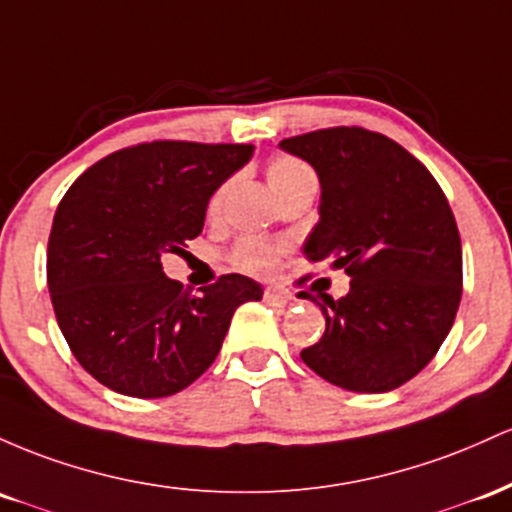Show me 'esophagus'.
<instances>
[{"mask_svg": "<svg viewBox=\"0 0 512 512\" xmlns=\"http://www.w3.org/2000/svg\"><path fill=\"white\" fill-rule=\"evenodd\" d=\"M263 297L271 304H287L292 300L290 290H285V287H266V290H263Z\"/></svg>", "mask_w": 512, "mask_h": 512, "instance_id": "34e87169", "label": "esophagus"}]
</instances>
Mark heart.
I'll list each match as a JSON object with an SVG mask.
<instances>
[{
  "label": "heart",
  "mask_w": 512,
  "mask_h": 512,
  "mask_svg": "<svg viewBox=\"0 0 512 512\" xmlns=\"http://www.w3.org/2000/svg\"><path fill=\"white\" fill-rule=\"evenodd\" d=\"M266 176H268V186L278 193V198H285L287 193L297 191V188L307 186V183H314V171L309 169L302 159L290 157V154L273 157L266 166ZM222 198H225V186L217 188V191L212 193L208 210L210 212L220 210ZM278 254H280V246L271 244V241L244 237L234 244L232 261L249 273H271L273 268L278 266Z\"/></svg>",
  "instance_id": "obj_1"
}]
</instances>
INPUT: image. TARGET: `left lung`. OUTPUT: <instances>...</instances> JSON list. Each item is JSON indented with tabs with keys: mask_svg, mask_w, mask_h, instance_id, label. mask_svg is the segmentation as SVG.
Listing matches in <instances>:
<instances>
[{
	"mask_svg": "<svg viewBox=\"0 0 512 512\" xmlns=\"http://www.w3.org/2000/svg\"><path fill=\"white\" fill-rule=\"evenodd\" d=\"M280 149L312 164L321 183L304 256L350 278L341 300L302 292L326 317L302 360L350 392H392L455 324L462 241L450 203L426 166L380 132L341 125L287 137Z\"/></svg>",
	"mask_w": 512,
	"mask_h": 512,
	"instance_id": "obj_1",
	"label": "left lung"
}]
</instances>
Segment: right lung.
<instances>
[{"label":"right lung","instance_id":"right-lung-1","mask_svg":"<svg viewBox=\"0 0 512 512\" xmlns=\"http://www.w3.org/2000/svg\"><path fill=\"white\" fill-rule=\"evenodd\" d=\"M251 154L254 145L142 142L86 169L60 200L50 300L74 358L103 387L137 399L181 392L215 363L239 304L263 297L239 273L191 295L162 271V254L203 232L212 193Z\"/></svg>","mask_w":512,"mask_h":512}]
</instances>
